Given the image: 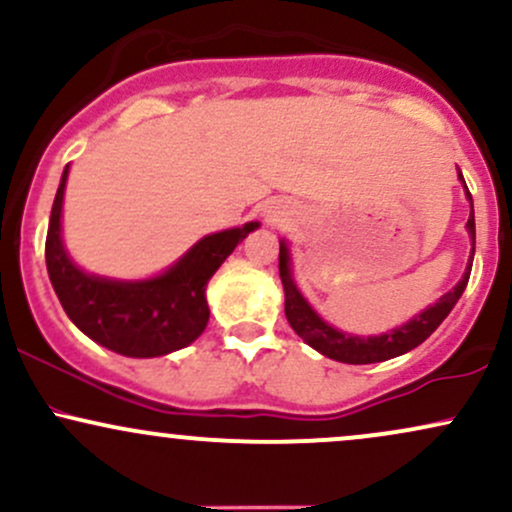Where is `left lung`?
<instances>
[{
	"label": "left lung",
	"mask_w": 512,
	"mask_h": 512,
	"mask_svg": "<svg viewBox=\"0 0 512 512\" xmlns=\"http://www.w3.org/2000/svg\"><path fill=\"white\" fill-rule=\"evenodd\" d=\"M462 178V175H460ZM464 182V178H462ZM464 192H467V199L472 202V195H469L467 185H464ZM467 231L472 236V245L477 243V231H474V207L472 214H469ZM474 255V248H472ZM469 274H472V260H469L467 269H464V276L455 289L445 293V296L438 298V303H433L431 308H426L424 313H419L414 320H409L407 325L397 327V330H390L387 334H380V337H354V334H346L334 330V327L327 325L320 315L310 308L308 301L301 296V291L296 289V281L291 276V260H289V248L281 240L279 245V276L281 284H284V313L293 332L303 339L305 344H310L313 349L320 351L322 356L334 358V361L342 363H380L387 361V358H395L407 354V351L416 349L419 344H424L433 332L438 330L440 322L450 315V310L455 308V303L460 301L464 286H467Z\"/></svg>",
	"instance_id": "8db88e82"
}]
</instances>
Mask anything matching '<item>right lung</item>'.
Segmentation results:
<instances>
[{"mask_svg": "<svg viewBox=\"0 0 512 512\" xmlns=\"http://www.w3.org/2000/svg\"><path fill=\"white\" fill-rule=\"evenodd\" d=\"M69 166L64 168L52 204L45 262L64 313L93 342L115 354L154 358L192 344L209 322V279L260 223L211 233L192 245L168 272L146 281H113L81 272L62 245V197Z\"/></svg>", "mask_w": 512, "mask_h": 512, "instance_id": "add662e5", "label": "right lung"}]
</instances>
